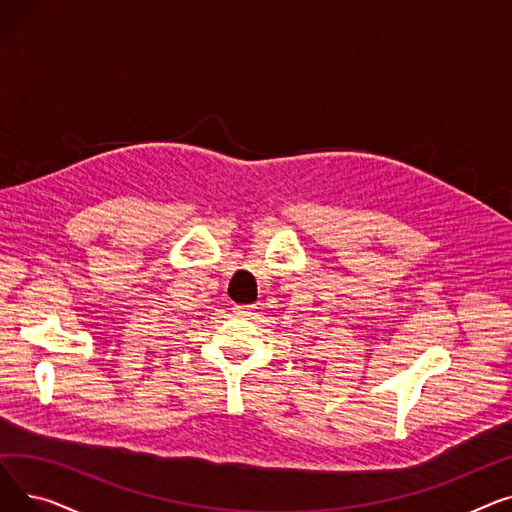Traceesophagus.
I'll list each match as a JSON object with an SVG mask.
<instances>
[{"label": "esophagus", "instance_id": "34e87169", "mask_svg": "<svg viewBox=\"0 0 512 512\" xmlns=\"http://www.w3.org/2000/svg\"><path fill=\"white\" fill-rule=\"evenodd\" d=\"M232 311H234L236 315H240V317H251L253 311H255V307H253V305H234Z\"/></svg>", "mask_w": 512, "mask_h": 512}]
</instances>
